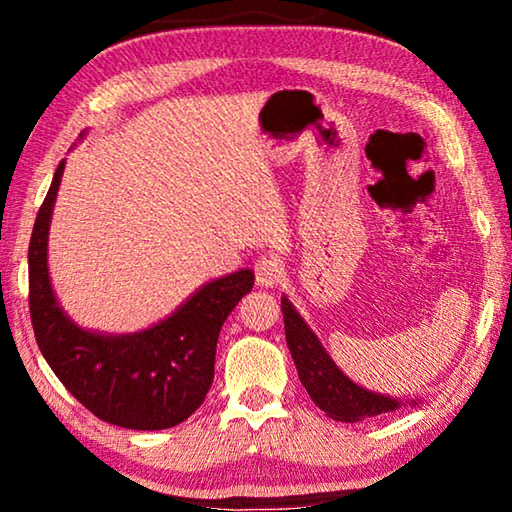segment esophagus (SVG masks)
Wrapping results in <instances>:
<instances>
[{
  "label": "esophagus",
  "mask_w": 512,
  "mask_h": 512,
  "mask_svg": "<svg viewBox=\"0 0 512 512\" xmlns=\"http://www.w3.org/2000/svg\"><path fill=\"white\" fill-rule=\"evenodd\" d=\"M282 275V262L273 255H264L255 262V280L259 287H275V284L282 280Z\"/></svg>",
  "instance_id": "34e87169"
}]
</instances>
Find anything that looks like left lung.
I'll use <instances>...</instances> for the list:
<instances>
[{
  "mask_svg": "<svg viewBox=\"0 0 512 512\" xmlns=\"http://www.w3.org/2000/svg\"><path fill=\"white\" fill-rule=\"evenodd\" d=\"M282 314L287 345L302 386L329 418L339 422H361L400 409V402L393 397L370 393L345 377L287 298H282Z\"/></svg>",
  "mask_w": 512,
  "mask_h": 512,
  "instance_id": "left-lung-1",
  "label": "left lung"
}]
</instances>
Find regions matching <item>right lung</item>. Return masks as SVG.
<instances>
[{
	"label": "right lung",
	"instance_id": "add662e5",
	"mask_svg": "<svg viewBox=\"0 0 512 512\" xmlns=\"http://www.w3.org/2000/svg\"><path fill=\"white\" fill-rule=\"evenodd\" d=\"M63 169L65 160L29 244V311L38 348L67 391L99 420L137 431L176 427L210 391L221 325L253 289L255 275L246 268L205 284L176 314L144 332H85L58 307L47 271L49 221Z\"/></svg>",
	"mask_w": 512,
	"mask_h": 512
}]
</instances>
